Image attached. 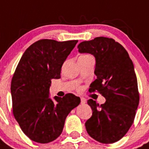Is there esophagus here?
Returning a JSON list of instances; mask_svg holds the SVG:
<instances>
[{
    "mask_svg": "<svg viewBox=\"0 0 149 149\" xmlns=\"http://www.w3.org/2000/svg\"><path fill=\"white\" fill-rule=\"evenodd\" d=\"M86 103V99L84 97H81V103L82 104H84V103Z\"/></svg>",
    "mask_w": 149,
    "mask_h": 149,
    "instance_id": "obj_1",
    "label": "esophagus"
}]
</instances>
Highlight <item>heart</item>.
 <instances>
[{
  "mask_svg": "<svg viewBox=\"0 0 149 149\" xmlns=\"http://www.w3.org/2000/svg\"><path fill=\"white\" fill-rule=\"evenodd\" d=\"M88 57H91V56L89 55H87V54H85V55H81V56H80L79 58H88Z\"/></svg>",
  "mask_w": 149,
  "mask_h": 149,
  "instance_id": "b5f03b06",
  "label": "heart"
}]
</instances>
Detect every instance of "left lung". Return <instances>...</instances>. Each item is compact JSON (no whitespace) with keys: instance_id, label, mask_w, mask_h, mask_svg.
I'll return each mask as SVG.
<instances>
[{"instance_id":"obj_1","label":"left lung","mask_w":149,"mask_h":149,"mask_svg":"<svg viewBox=\"0 0 149 149\" xmlns=\"http://www.w3.org/2000/svg\"><path fill=\"white\" fill-rule=\"evenodd\" d=\"M81 53H90L96 59L97 79L89 91H98L106 98L100 105L90 99L92 116L85 122L88 134L101 143H116L127 133L134 123L139 94L134 64L119 42L99 37L80 42Z\"/></svg>"}]
</instances>
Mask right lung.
Here are the masks:
<instances>
[{
  "mask_svg": "<svg viewBox=\"0 0 149 149\" xmlns=\"http://www.w3.org/2000/svg\"><path fill=\"white\" fill-rule=\"evenodd\" d=\"M78 40L43 39L25 50L11 82L13 113L24 134L36 143L56 139L67 115L79 104L73 94L49 97L51 80L61 78V67Z\"/></svg>",
  "mask_w": 149,
  "mask_h": 149,
  "instance_id": "1",
  "label": "right lung"
}]
</instances>
